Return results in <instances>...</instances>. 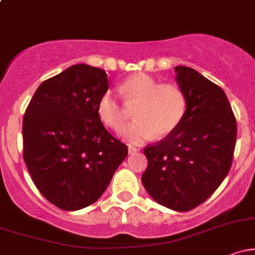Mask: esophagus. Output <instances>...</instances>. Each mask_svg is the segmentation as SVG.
<instances>
[{"instance_id":"obj_1","label":"esophagus","mask_w":255,"mask_h":255,"mask_svg":"<svg viewBox=\"0 0 255 255\" xmlns=\"http://www.w3.org/2000/svg\"><path fill=\"white\" fill-rule=\"evenodd\" d=\"M136 152H139V148L133 147V146H128V153L131 154V153H136Z\"/></svg>"}]
</instances>
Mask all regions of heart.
<instances>
[{"label":"heart","mask_w":255,"mask_h":255,"mask_svg":"<svg viewBox=\"0 0 255 255\" xmlns=\"http://www.w3.org/2000/svg\"><path fill=\"white\" fill-rule=\"evenodd\" d=\"M128 107H134L129 125L120 130V136L130 144H141L156 135L166 136L182 121L187 101L183 91L175 84H159L146 73H135L125 79L118 87ZM98 118L108 127L119 129L126 121V109L109 91L97 104Z\"/></svg>","instance_id":"1"}]
</instances>
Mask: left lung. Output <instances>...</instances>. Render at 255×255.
I'll return each instance as SVG.
<instances>
[{"label":"left lung","mask_w":255,"mask_h":255,"mask_svg":"<svg viewBox=\"0 0 255 255\" xmlns=\"http://www.w3.org/2000/svg\"><path fill=\"white\" fill-rule=\"evenodd\" d=\"M175 73L186 96V113L165 139L145 147L148 164L141 181L154 201L184 212L204 203L223 182L238 127L221 87L189 67L176 66Z\"/></svg>","instance_id":"8db88e82"}]
</instances>
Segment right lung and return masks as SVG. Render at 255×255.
<instances>
[{
    "label": "right lung",
    "mask_w": 255,
    "mask_h": 255,
    "mask_svg": "<svg viewBox=\"0 0 255 255\" xmlns=\"http://www.w3.org/2000/svg\"><path fill=\"white\" fill-rule=\"evenodd\" d=\"M108 89L103 69L74 64L43 81L25 111L26 166L38 191L66 211L96 203L128 154L98 118Z\"/></svg>",
    "instance_id": "add662e5"
}]
</instances>
